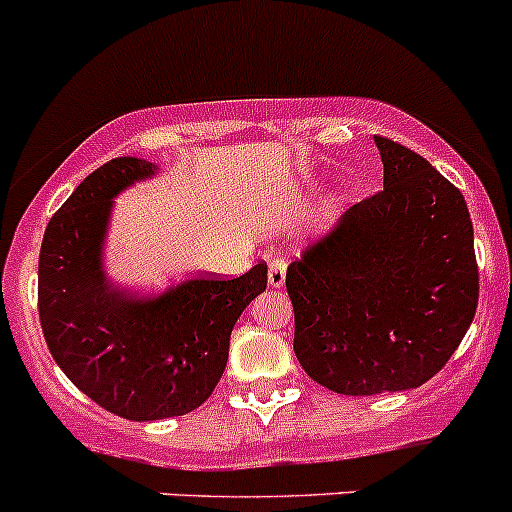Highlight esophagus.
<instances>
[{
  "label": "esophagus",
  "mask_w": 512,
  "mask_h": 512,
  "mask_svg": "<svg viewBox=\"0 0 512 512\" xmlns=\"http://www.w3.org/2000/svg\"><path fill=\"white\" fill-rule=\"evenodd\" d=\"M285 277H287V262L282 257H272L270 267H267V285L272 289H280L285 285Z\"/></svg>",
  "instance_id": "esophagus-1"
}]
</instances>
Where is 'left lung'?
<instances>
[{"instance_id":"1","label":"left lung","mask_w":512,"mask_h":512,"mask_svg":"<svg viewBox=\"0 0 512 512\" xmlns=\"http://www.w3.org/2000/svg\"><path fill=\"white\" fill-rule=\"evenodd\" d=\"M384 190L361 200L287 267L294 354L344 396L426 384L478 307L473 223L426 158L374 136Z\"/></svg>"}]
</instances>
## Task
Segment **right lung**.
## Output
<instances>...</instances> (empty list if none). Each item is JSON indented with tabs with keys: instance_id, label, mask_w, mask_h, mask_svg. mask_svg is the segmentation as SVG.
<instances>
[{
	"instance_id": "right-lung-1",
	"label": "right lung",
	"mask_w": 512,
	"mask_h": 512,
	"mask_svg": "<svg viewBox=\"0 0 512 512\" xmlns=\"http://www.w3.org/2000/svg\"><path fill=\"white\" fill-rule=\"evenodd\" d=\"M156 173V163L131 156L101 165L56 210L39 252L46 347L76 389L128 421L198 409L223 376L237 317L267 287L265 262L235 280L193 277L160 294L108 282L113 198Z\"/></svg>"
}]
</instances>
